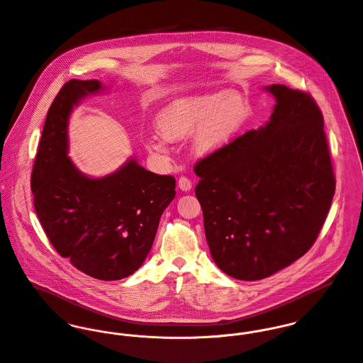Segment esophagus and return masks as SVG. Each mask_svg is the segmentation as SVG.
Here are the masks:
<instances>
[{
	"label": "esophagus",
	"instance_id": "obj_1",
	"mask_svg": "<svg viewBox=\"0 0 363 363\" xmlns=\"http://www.w3.org/2000/svg\"><path fill=\"white\" fill-rule=\"evenodd\" d=\"M191 187H193V183H191L190 179H187L186 176H182V177L179 179V189H180L182 191H190Z\"/></svg>",
	"mask_w": 363,
	"mask_h": 363
}]
</instances>
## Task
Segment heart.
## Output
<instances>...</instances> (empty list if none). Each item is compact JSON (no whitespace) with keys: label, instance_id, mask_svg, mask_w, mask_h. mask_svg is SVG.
<instances>
[{"label":"heart","instance_id":"obj_1","mask_svg":"<svg viewBox=\"0 0 363 363\" xmlns=\"http://www.w3.org/2000/svg\"><path fill=\"white\" fill-rule=\"evenodd\" d=\"M247 116V101L233 91L177 99L157 114L156 128L162 138H154L150 150L164 154L166 141H182L191 133V151L199 156L212 155L233 141Z\"/></svg>","mask_w":363,"mask_h":363}]
</instances>
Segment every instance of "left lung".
I'll use <instances>...</instances> for the list:
<instances>
[{"mask_svg":"<svg viewBox=\"0 0 363 363\" xmlns=\"http://www.w3.org/2000/svg\"><path fill=\"white\" fill-rule=\"evenodd\" d=\"M269 121L197 162L196 196L211 256L229 277L257 281L301 259L315 242L335 179L323 114L285 85Z\"/></svg>","mask_w":363,"mask_h":363,"instance_id":"obj_1","label":"left lung"}]
</instances>
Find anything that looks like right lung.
Returning <instances> with one entry per match:
<instances>
[{"label": "right lung", "mask_w": 363, "mask_h": 363, "mask_svg": "<svg viewBox=\"0 0 363 363\" xmlns=\"http://www.w3.org/2000/svg\"><path fill=\"white\" fill-rule=\"evenodd\" d=\"M104 89L98 79H71L49 108L30 187L39 220L60 256L89 277L116 281L147 259L160 215L176 196L172 176L128 159L120 169L89 177L68 154V120L79 101Z\"/></svg>", "instance_id": "1"}]
</instances>
